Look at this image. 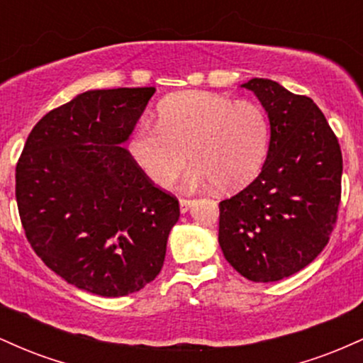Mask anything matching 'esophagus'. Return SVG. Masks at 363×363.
Segmentation results:
<instances>
[{
    "instance_id": "34e87169",
    "label": "esophagus",
    "mask_w": 363,
    "mask_h": 363,
    "mask_svg": "<svg viewBox=\"0 0 363 363\" xmlns=\"http://www.w3.org/2000/svg\"><path fill=\"white\" fill-rule=\"evenodd\" d=\"M191 199H187V198H181L179 199V208H181V213H187V211H189V208H191Z\"/></svg>"
}]
</instances>
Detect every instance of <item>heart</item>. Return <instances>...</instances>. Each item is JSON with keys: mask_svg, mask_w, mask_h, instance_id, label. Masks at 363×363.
Listing matches in <instances>:
<instances>
[{"mask_svg": "<svg viewBox=\"0 0 363 363\" xmlns=\"http://www.w3.org/2000/svg\"><path fill=\"white\" fill-rule=\"evenodd\" d=\"M269 148V121L256 102L210 91H182L162 102L158 124L129 140L135 164L155 186L172 184L189 164V181L239 191L256 179Z\"/></svg>", "mask_w": 363, "mask_h": 363, "instance_id": "b5f03b06", "label": "heart"}]
</instances>
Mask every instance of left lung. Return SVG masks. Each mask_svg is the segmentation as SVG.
<instances>
[{
    "mask_svg": "<svg viewBox=\"0 0 363 363\" xmlns=\"http://www.w3.org/2000/svg\"><path fill=\"white\" fill-rule=\"evenodd\" d=\"M240 86L268 114L269 148L259 176L220 203L218 244L244 278L278 281L326 247L340 206L343 158L312 99L268 78Z\"/></svg>",
    "mask_w": 363,
    "mask_h": 363,
    "instance_id": "8db88e82",
    "label": "left lung"
}]
</instances>
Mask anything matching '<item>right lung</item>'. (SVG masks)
Returning <instances> with one entry per match:
<instances>
[{
  "instance_id": "obj_1",
  "label": "right lung",
  "mask_w": 363,
  "mask_h": 363,
  "mask_svg": "<svg viewBox=\"0 0 363 363\" xmlns=\"http://www.w3.org/2000/svg\"><path fill=\"white\" fill-rule=\"evenodd\" d=\"M155 86L86 90L44 116L16 164L25 235L77 289L123 297L155 280L179 201L148 181L123 145Z\"/></svg>"
}]
</instances>
